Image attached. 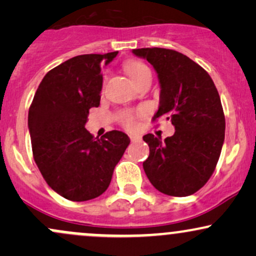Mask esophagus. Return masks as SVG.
<instances>
[{"label": "esophagus", "instance_id": "1", "mask_svg": "<svg viewBox=\"0 0 256 256\" xmlns=\"http://www.w3.org/2000/svg\"><path fill=\"white\" fill-rule=\"evenodd\" d=\"M130 140H131V142H134V140H140V137H138V136H134V134H130Z\"/></svg>", "mask_w": 256, "mask_h": 256}]
</instances>
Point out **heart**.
Masks as SVG:
<instances>
[{"mask_svg":"<svg viewBox=\"0 0 256 256\" xmlns=\"http://www.w3.org/2000/svg\"><path fill=\"white\" fill-rule=\"evenodd\" d=\"M124 70L125 72L128 73V77L131 78V80L136 85L140 83L143 78L146 77V76H150V70H149V67L146 66V64L137 60H131L128 61V62H126ZM122 122H124V125L128 128H136V120H134V116L130 113H126L122 116Z\"/></svg>","mask_w":256,"mask_h":256,"instance_id":"b5f03b06","label":"heart"}]
</instances>
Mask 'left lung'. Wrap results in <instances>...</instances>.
Segmentation results:
<instances>
[{"label":"left lung","mask_w":256,"mask_h":256,"mask_svg":"<svg viewBox=\"0 0 256 256\" xmlns=\"http://www.w3.org/2000/svg\"><path fill=\"white\" fill-rule=\"evenodd\" d=\"M146 58L158 73L160 104L154 120L166 116L176 132L161 140L148 134L143 140L149 156L143 168L158 192L192 195L207 183L218 164L225 138V116L212 78L192 58L165 48L132 50Z\"/></svg>","instance_id":"8db88e82"}]
</instances>
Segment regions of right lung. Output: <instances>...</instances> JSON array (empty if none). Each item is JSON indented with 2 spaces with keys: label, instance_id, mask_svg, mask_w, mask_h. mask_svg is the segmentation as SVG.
I'll use <instances>...</instances> for the list:
<instances>
[{
  "label": "right lung",
  "instance_id": "add662e5",
  "mask_svg": "<svg viewBox=\"0 0 256 256\" xmlns=\"http://www.w3.org/2000/svg\"><path fill=\"white\" fill-rule=\"evenodd\" d=\"M118 52L78 55L44 76L28 110L32 152L46 184L70 201L98 198L130 144L122 131L94 138L85 128L101 100V66Z\"/></svg>",
  "mask_w": 256,
  "mask_h": 256
}]
</instances>
